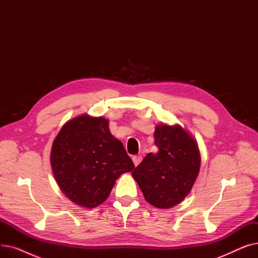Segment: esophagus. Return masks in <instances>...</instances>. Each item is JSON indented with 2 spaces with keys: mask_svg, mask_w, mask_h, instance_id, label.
Listing matches in <instances>:
<instances>
[{
  "mask_svg": "<svg viewBox=\"0 0 258 258\" xmlns=\"http://www.w3.org/2000/svg\"><path fill=\"white\" fill-rule=\"evenodd\" d=\"M142 161V157L141 156H134L133 157V162L135 166H138L140 164V162Z\"/></svg>",
  "mask_w": 258,
  "mask_h": 258,
  "instance_id": "esophagus-1",
  "label": "esophagus"
}]
</instances>
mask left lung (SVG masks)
I'll return each instance as SVG.
<instances>
[{
    "label": "left lung",
    "instance_id": "obj_1",
    "mask_svg": "<svg viewBox=\"0 0 258 258\" xmlns=\"http://www.w3.org/2000/svg\"><path fill=\"white\" fill-rule=\"evenodd\" d=\"M157 154H147L132 172L151 205L168 209L189 195L198 178L201 156L196 139L182 126L158 124Z\"/></svg>",
    "mask_w": 258,
    "mask_h": 258
}]
</instances>
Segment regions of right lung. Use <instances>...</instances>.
<instances>
[{
  "label": "right lung",
  "instance_id": "right-lung-1",
  "mask_svg": "<svg viewBox=\"0 0 258 258\" xmlns=\"http://www.w3.org/2000/svg\"><path fill=\"white\" fill-rule=\"evenodd\" d=\"M50 161L61 191L86 208L100 205L120 175L135 168L108 121L89 115L66 122L53 141Z\"/></svg>",
  "mask_w": 258,
  "mask_h": 258
}]
</instances>
